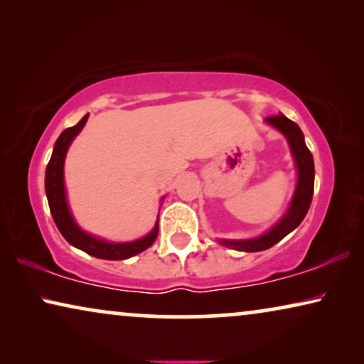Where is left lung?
Here are the masks:
<instances>
[{"label": "left lung", "instance_id": "8db88e82", "mask_svg": "<svg viewBox=\"0 0 364 364\" xmlns=\"http://www.w3.org/2000/svg\"><path fill=\"white\" fill-rule=\"evenodd\" d=\"M265 122L270 124L275 129H278L283 136L287 137L288 144H290L293 159H295L296 171H298V182L295 193L290 202V208H288L282 220H278L267 233L262 237L250 238V240H220L222 245L233 250L240 252H262L267 250L285 238L288 233L295 230L300 225L303 218H305L308 208L311 205L313 198V188H315V164H313V156L308 151L305 137H303L301 129L298 127L290 119L278 114V116L267 117Z\"/></svg>", "mask_w": 364, "mask_h": 364}]
</instances>
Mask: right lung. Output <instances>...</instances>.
Returning a JSON list of instances; mask_svg holds the SVG:
<instances>
[{"label":"right lung","mask_w":364,"mask_h":364,"mask_svg":"<svg viewBox=\"0 0 364 364\" xmlns=\"http://www.w3.org/2000/svg\"><path fill=\"white\" fill-rule=\"evenodd\" d=\"M87 117L89 114H86L76 126L64 129L61 136L58 137L56 144H54L53 156L49 159V164L46 167V178H44V188H46L49 210H51L53 220L59 228V232H61V235L73 247H76L79 250L86 252L96 258H102V260H126V258H131L137 255V253L144 252L156 242L159 233V222L149 235L139 238V240L126 243L106 242L101 240V238L89 235V233L79 228L76 220L71 215V210H69L66 200V188H64V159H66L68 149L74 141V137L86 126Z\"/></svg>","instance_id":"add662e5"}]
</instances>
